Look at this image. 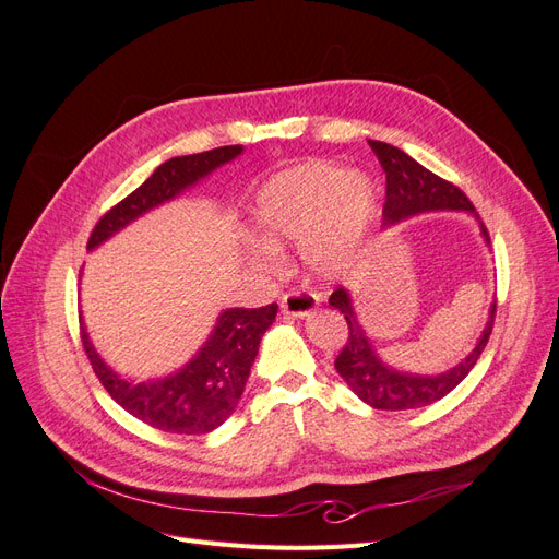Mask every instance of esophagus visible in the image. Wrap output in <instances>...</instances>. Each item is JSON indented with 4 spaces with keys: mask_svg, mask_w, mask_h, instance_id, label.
<instances>
[{
    "mask_svg": "<svg viewBox=\"0 0 559 559\" xmlns=\"http://www.w3.org/2000/svg\"><path fill=\"white\" fill-rule=\"evenodd\" d=\"M280 308L284 314H289V317H308L317 308V296L310 292L294 289V292L282 296Z\"/></svg>",
    "mask_w": 559,
    "mask_h": 559,
    "instance_id": "obj_1",
    "label": "esophagus"
}]
</instances>
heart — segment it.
I'll return each instance as SVG.
<instances>
[{"instance_id":"obj_1","label":"heart","mask_w":559,"mask_h":559,"mask_svg":"<svg viewBox=\"0 0 559 559\" xmlns=\"http://www.w3.org/2000/svg\"><path fill=\"white\" fill-rule=\"evenodd\" d=\"M378 186L364 173L310 160L270 179L257 200V226L264 240H249L247 253L261 270H275V245L300 240V257L317 273H335L352 261L376 224Z\"/></svg>"}]
</instances>
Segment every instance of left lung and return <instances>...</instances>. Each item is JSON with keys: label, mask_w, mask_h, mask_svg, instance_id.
<instances>
[{"label": "left lung", "mask_w": 559, "mask_h": 559, "mask_svg": "<svg viewBox=\"0 0 559 559\" xmlns=\"http://www.w3.org/2000/svg\"><path fill=\"white\" fill-rule=\"evenodd\" d=\"M368 144L376 151V156L386 175L384 210H382L384 224H396L405 216L429 212V210H464V212L476 214V207H473V202L466 198L462 189H456L454 183L429 173L427 167H421L408 154H403L401 148L386 142H376V140H368ZM480 228L485 238L489 240L487 228L483 224ZM329 302L335 310L343 312L349 329L347 343L341 349V354L335 357V370L352 386L354 394H357L361 401H366L368 405H373L378 411H413L450 394L480 359L489 335H492L495 312H497V302H495L492 314H489V321L476 349H473L460 366H454L443 376L425 378V376L399 373V370L386 368L378 359L376 349L370 347L364 329L359 326L357 314L352 310V298L343 286H337V289L331 294Z\"/></svg>", "instance_id": "left-lung-1"}]
</instances>
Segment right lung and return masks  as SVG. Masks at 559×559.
Returning <instances> with one entry per match:
<instances>
[{
  "mask_svg": "<svg viewBox=\"0 0 559 559\" xmlns=\"http://www.w3.org/2000/svg\"><path fill=\"white\" fill-rule=\"evenodd\" d=\"M242 154V146H218L202 154L177 156L163 163L140 189H134L121 202L99 216L95 224L88 249L105 242L116 230H121L134 218L148 212L160 202L179 195L186 186L207 177L214 167L233 160ZM277 314V302L265 308H233L226 310L216 321V329L210 341L198 352L179 373L134 384L118 378L114 370L97 357L88 333L81 324V343L86 357L95 370L97 380L109 392V396L126 408L132 417L142 419L144 425L167 431L200 436L216 429L233 415L238 405L253 359L259 354L261 335L273 324Z\"/></svg>",
  "mask_w": 559,
  "mask_h": 559,
  "instance_id": "right-lung-1",
  "label": "right lung"
}]
</instances>
